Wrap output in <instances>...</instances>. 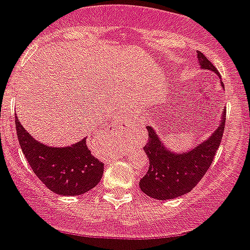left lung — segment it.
<instances>
[{
	"label": "left lung",
	"instance_id": "obj_1",
	"mask_svg": "<svg viewBox=\"0 0 250 250\" xmlns=\"http://www.w3.org/2000/svg\"><path fill=\"white\" fill-rule=\"evenodd\" d=\"M197 59L204 70H211L219 75L218 69L200 51H197ZM225 116L227 112L223 110L220 125L208 140L184 153L167 149L158 133L151 125H147L148 142L143 149L149 160V166L140 181L141 190L157 200L176 199L190 192L203 179L215 157L224 133Z\"/></svg>",
	"mask_w": 250,
	"mask_h": 250
}]
</instances>
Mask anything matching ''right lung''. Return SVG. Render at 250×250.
Instances as JSON below:
<instances>
[{"label": "right lung", "mask_w": 250, "mask_h": 250, "mask_svg": "<svg viewBox=\"0 0 250 250\" xmlns=\"http://www.w3.org/2000/svg\"><path fill=\"white\" fill-rule=\"evenodd\" d=\"M15 123L26 160L49 190L64 196H77L98 185L104 164L90 153L86 140L68 147H50L32 138L17 117Z\"/></svg>", "instance_id": "right-lung-1"}]
</instances>
